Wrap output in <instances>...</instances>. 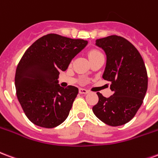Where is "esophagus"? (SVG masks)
Segmentation results:
<instances>
[{
	"instance_id": "obj_1",
	"label": "esophagus",
	"mask_w": 158,
	"mask_h": 158,
	"mask_svg": "<svg viewBox=\"0 0 158 158\" xmlns=\"http://www.w3.org/2000/svg\"><path fill=\"white\" fill-rule=\"evenodd\" d=\"M79 93L80 94H87V93H89V90H87L85 89H83V88H80L79 89Z\"/></svg>"
}]
</instances>
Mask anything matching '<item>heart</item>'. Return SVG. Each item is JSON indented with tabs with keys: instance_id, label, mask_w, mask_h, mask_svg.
Here are the masks:
<instances>
[{
	"instance_id": "b5f03b06",
	"label": "heart",
	"mask_w": 158,
	"mask_h": 158,
	"mask_svg": "<svg viewBox=\"0 0 158 158\" xmlns=\"http://www.w3.org/2000/svg\"><path fill=\"white\" fill-rule=\"evenodd\" d=\"M98 53H101V52H98V51H96V50H91V51L89 52V56L93 55H96V54H98Z\"/></svg>"
}]
</instances>
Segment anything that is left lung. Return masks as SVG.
Returning a JSON list of instances; mask_svg holds the SVG:
<instances>
[{
    "label": "left lung",
    "instance_id": "8db88e82",
    "mask_svg": "<svg viewBox=\"0 0 158 158\" xmlns=\"http://www.w3.org/2000/svg\"><path fill=\"white\" fill-rule=\"evenodd\" d=\"M96 45L106 53L102 78L111 82L113 95L106 98L97 92L99 101L92 107L93 113L107 125L125 124L135 117L147 90L148 77L142 56L121 36L96 40Z\"/></svg>",
    "mask_w": 158,
    "mask_h": 158
}]
</instances>
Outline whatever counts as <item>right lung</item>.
Segmentation results:
<instances>
[{"instance_id":"obj_1","label":"right lung","mask_w":158,"mask_h":158,"mask_svg":"<svg viewBox=\"0 0 158 158\" xmlns=\"http://www.w3.org/2000/svg\"><path fill=\"white\" fill-rule=\"evenodd\" d=\"M87 44L84 40L49 34L24 52L16 69V92L25 115L35 125L52 129L68 118L79 89L61 87L57 79Z\"/></svg>"}]
</instances>
